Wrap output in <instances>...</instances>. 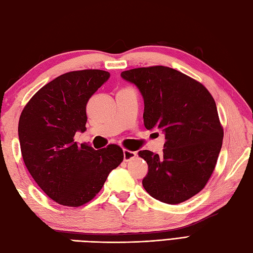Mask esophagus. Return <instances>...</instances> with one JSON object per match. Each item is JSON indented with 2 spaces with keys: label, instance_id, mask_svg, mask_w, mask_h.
Returning a JSON list of instances; mask_svg holds the SVG:
<instances>
[{
  "label": "esophagus",
  "instance_id": "34e87169",
  "mask_svg": "<svg viewBox=\"0 0 253 253\" xmlns=\"http://www.w3.org/2000/svg\"><path fill=\"white\" fill-rule=\"evenodd\" d=\"M136 152L135 151H130V150H127V149H124V160L128 162V161H130L131 159H133L136 157Z\"/></svg>",
  "mask_w": 253,
  "mask_h": 253
}]
</instances>
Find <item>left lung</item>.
Segmentation results:
<instances>
[{
  "mask_svg": "<svg viewBox=\"0 0 253 253\" xmlns=\"http://www.w3.org/2000/svg\"><path fill=\"white\" fill-rule=\"evenodd\" d=\"M121 76L143 96L144 127L165 133L162 155L138 153L149 169L143 188L164 203L188 200L207 185L222 148L215 101L202 84L166 66L133 68Z\"/></svg>",
  "mask_w": 253,
  "mask_h": 253,
  "instance_id": "1",
  "label": "left lung"
}]
</instances>
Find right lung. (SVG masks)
<instances>
[{
  "label": "right lung",
  "mask_w": 253,
  "mask_h": 253,
  "mask_svg": "<svg viewBox=\"0 0 253 253\" xmlns=\"http://www.w3.org/2000/svg\"><path fill=\"white\" fill-rule=\"evenodd\" d=\"M110 78L100 69L63 74L43 85L21 112L18 137L27 169L58 204L80 207L96 196L112 169L124 160L120 146L94 150L74 141L85 131V106Z\"/></svg>",
  "instance_id": "obj_1"
}]
</instances>
